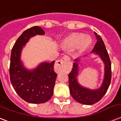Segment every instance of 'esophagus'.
I'll return each mask as SVG.
<instances>
[{"instance_id": "34e87169", "label": "esophagus", "mask_w": 121, "mask_h": 121, "mask_svg": "<svg viewBox=\"0 0 121 121\" xmlns=\"http://www.w3.org/2000/svg\"><path fill=\"white\" fill-rule=\"evenodd\" d=\"M70 60V58H69L68 56H64L62 58L60 59V60L57 61L56 63V67L57 68H59V67H61L63 65L65 64V63L66 61H68Z\"/></svg>"}]
</instances>
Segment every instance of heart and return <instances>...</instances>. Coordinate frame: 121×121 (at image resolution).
<instances>
[{"label":"heart","mask_w":121,"mask_h":121,"mask_svg":"<svg viewBox=\"0 0 121 121\" xmlns=\"http://www.w3.org/2000/svg\"><path fill=\"white\" fill-rule=\"evenodd\" d=\"M92 43V39L84 34H72L63 40L62 46L65 48L73 49L77 48L80 52L87 49Z\"/></svg>","instance_id":"1"}]
</instances>
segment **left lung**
<instances>
[{"instance_id":"obj_1","label":"left lung","mask_w":121,"mask_h":121,"mask_svg":"<svg viewBox=\"0 0 121 121\" xmlns=\"http://www.w3.org/2000/svg\"><path fill=\"white\" fill-rule=\"evenodd\" d=\"M95 34L97 42L91 52L98 55L105 65V74L101 86L98 89H91L79 84L77 79L79 75V58L74 60L72 70L69 75V89L71 96L77 102L84 105H93L99 101L107 93L112 77L111 62L106 47L100 36L98 35L96 32Z\"/></svg>"}]
</instances>
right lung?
Masks as SVG:
<instances>
[{"mask_svg":"<svg viewBox=\"0 0 121 121\" xmlns=\"http://www.w3.org/2000/svg\"><path fill=\"white\" fill-rule=\"evenodd\" d=\"M44 34V30L37 26L28 28L18 37L11 51L10 80L16 93L30 104H43L50 99L56 79L54 71L55 61L41 63L32 70L26 69L21 61L22 51L29 39Z\"/></svg>","mask_w":121,"mask_h":121,"instance_id":"1","label":"right lung"}]
</instances>
